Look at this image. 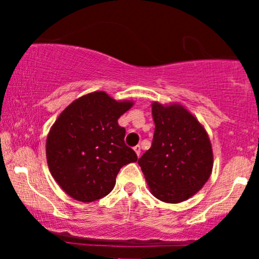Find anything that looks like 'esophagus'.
Masks as SVG:
<instances>
[{
    "mask_svg": "<svg viewBox=\"0 0 259 259\" xmlns=\"http://www.w3.org/2000/svg\"><path fill=\"white\" fill-rule=\"evenodd\" d=\"M134 151H135V153L138 154V157H140V154H141V146H140V145H138V146L134 147Z\"/></svg>",
    "mask_w": 259,
    "mask_h": 259,
    "instance_id": "esophagus-1",
    "label": "esophagus"
}]
</instances>
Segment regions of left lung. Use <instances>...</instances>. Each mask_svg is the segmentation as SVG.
<instances>
[{
  "mask_svg": "<svg viewBox=\"0 0 259 259\" xmlns=\"http://www.w3.org/2000/svg\"><path fill=\"white\" fill-rule=\"evenodd\" d=\"M152 146L139 159L150 191L167 203L192 197L209 179L213 151L203 125L180 103L153 102Z\"/></svg>",
  "mask_w": 259,
  "mask_h": 259,
  "instance_id": "left-lung-1",
  "label": "left lung"
}]
</instances>
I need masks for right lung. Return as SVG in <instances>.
<instances>
[{"instance_id": "add662e5", "label": "right lung", "mask_w": 259, "mask_h": 259, "mask_svg": "<svg viewBox=\"0 0 259 259\" xmlns=\"http://www.w3.org/2000/svg\"><path fill=\"white\" fill-rule=\"evenodd\" d=\"M134 106L95 91L73 101L50 129L46 158L53 179L80 202L105 197L115 185L123 165L138 160L124 142L118 119Z\"/></svg>"}]
</instances>
